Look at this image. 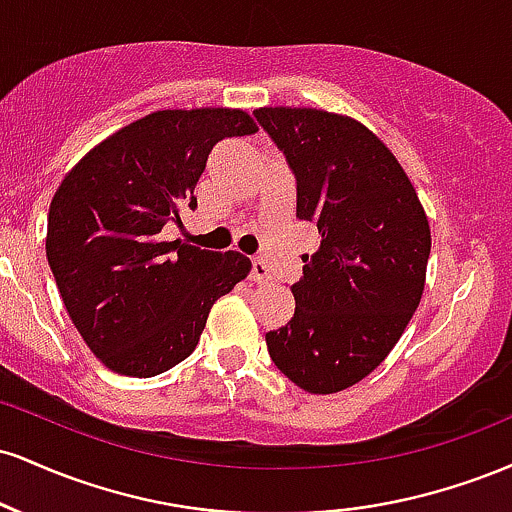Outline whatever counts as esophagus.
<instances>
[{"label": "esophagus", "instance_id": "34e87169", "mask_svg": "<svg viewBox=\"0 0 512 512\" xmlns=\"http://www.w3.org/2000/svg\"><path fill=\"white\" fill-rule=\"evenodd\" d=\"M252 279H255L257 284H267V281H272V272H269L267 262H264L262 257H252Z\"/></svg>", "mask_w": 512, "mask_h": 512}]
</instances>
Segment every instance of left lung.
<instances>
[{
	"instance_id": "1",
	"label": "left lung",
	"mask_w": 512,
	"mask_h": 512,
	"mask_svg": "<svg viewBox=\"0 0 512 512\" xmlns=\"http://www.w3.org/2000/svg\"><path fill=\"white\" fill-rule=\"evenodd\" d=\"M296 178V216L320 248L291 286L296 313L267 332L274 366L313 395L373 373L424 293L431 228L407 173L370 129L315 108H260Z\"/></svg>"
}]
</instances>
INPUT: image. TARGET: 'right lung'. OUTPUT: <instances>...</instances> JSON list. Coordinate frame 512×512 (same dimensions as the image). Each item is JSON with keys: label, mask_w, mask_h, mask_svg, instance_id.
Masks as SVG:
<instances>
[{"label": "right lung", "mask_w": 512, "mask_h": 512, "mask_svg": "<svg viewBox=\"0 0 512 512\" xmlns=\"http://www.w3.org/2000/svg\"><path fill=\"white\" fill-rule=\"evenodd\" d=\"M243 110H158L122 127L64 175L48 214V264L88 349L110 370L154 378L195 351L211 305L250 274L240 252L166 243L197 209L221 139L255 134Z\"/></svg>", "instance_id": "add662e5"}]
</instances>
